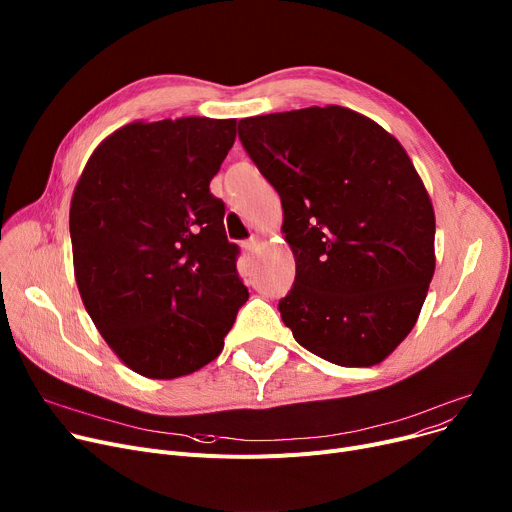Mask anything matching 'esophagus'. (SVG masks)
Segmentation results:
<instances>
[{"instance_id": "esophagus-1", "label": "esophagus", "mask_w": 512, "mask_h": 512, "mask_svg": "<svg viewBox=\"0 0 512 512\" xmlns=\"http://www.w3.org/2000/svg\"><path fill=\"white\" fill-rule=\"evenodd\" d=\"M242 250H244V254H246V256L254 254V252L258 250V239H256V237L246 239V242H242Z\"/></svg>"}]
</instances>
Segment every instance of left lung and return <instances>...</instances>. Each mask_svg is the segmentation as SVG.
<instances>
[{
	"mask_svg": "<svg viewBox=\"0 0 512 512\" xmlns=\"http://www.w3.org/2000/svg\"><path fill=\"white\" fill-rule=\"evenodd\" d=\"M239 140L283 204L295 281L279 302L295 341L368 368L411 333L434 275V208L405 148L328 105L239 119Z\"/></svg>",
	"mask_w": 512,
	"mask_h": 512,
	"instance_id": "left-lung-1",
	"label": "left lung"
}]
</instances>
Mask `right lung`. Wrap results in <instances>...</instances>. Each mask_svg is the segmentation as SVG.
Returning <instances> with one entry per match:
<instances>
[{
  "label": "right lung",
  "mask_w": 512,
  "mask_h": 512,
  "mask_svg": "<svg viewBox=\"0 0 512 512\" xmlns=\"http://www.w3.org/2000/svg\"><path fill=\"white\" fill-rule=\"evenodd\" d=\"M233 142L235 119L128 124L99 144L76 184L80 297L107 345L146 378L213 362L250 297L225 204L208 188Z\"/></svg>",
  "instance_id": "right-lung-1"
}]
</instances>
